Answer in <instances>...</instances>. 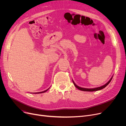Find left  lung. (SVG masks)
<instances>
[{
	"label": "left lung",
	"mask_w": 126,
	"mask_h": 126,
	"mask_svg": "<svg viewBox=\"0 0 126 126\" xmlns=\"http://www.w3.org/2000/svg\"><path fill=\"white\" fill-rule=\"evenodd\" d=\"M112 77L111 78L110 80L106 84H105V85H103V86H102L99 87H97V88H91H91H90V89H89V88H84L80 87L78 86H77V85L75 83V82H74L73 81H72V82H73L74 84L75 85V86L76 87V88H78V89H79V90H82V91H97V90H101V89H102L104 88L105 87H106L109 84V83L111 82V80H112Z\"/></svg>",
	"instance_id": "obj_1"
}]
</instances>
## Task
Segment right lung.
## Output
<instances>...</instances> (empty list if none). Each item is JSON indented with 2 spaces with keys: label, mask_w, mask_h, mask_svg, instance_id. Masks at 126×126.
I'll return each instance as SVG.
<instances>
[{
  "label": "right lung",
  "mask_w": 126,
  "mask_h": 126,
  "mask_svg": "<svg viewBox=\"0 0 126 126\" xmlns=\"http://www.w3.org/2000/svg\"><path fill=\"white\" fill-rule=\"evenodd\" d=\"M48 89H49V88H48V89H47V90H45V91H42V92H37V93H35V94H41V93H44V92H46V91H47V90H48Z\"/></svg>",
  "instance_id": "obj_1"
}]
</instances>
